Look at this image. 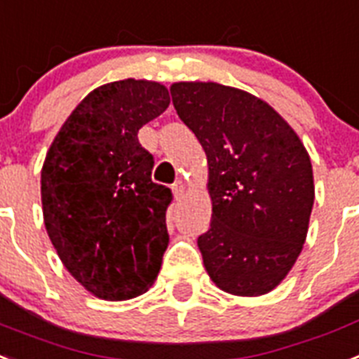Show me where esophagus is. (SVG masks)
<instances>
[{"label": "esophagus", "instance_id": "1", "mask_svg": "<svg viewBox=\"0 0 359 359\" xmlns=\"http://www.w3.org/2000/svg\"><path fill=\"white\" fill-rule=\"evenodd\" d=\"M184 189H186V186H184V182H182V180H177V182H175V184H173V195H175V198H177V201H179L182 195H184Z\"/></svg>", "mask_w": 359, "mask_h": 359}]
</instances>
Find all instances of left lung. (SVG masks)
Instances as JSON below:
<instances>
[{
	"mask_svg": "<svg viewBox=\"0 0 359 359\" xmlns=\"http://www.w3.org/2000/svg\"><path fill=\"white\" fill-rule=\"evenodd\" d=\"M208 158L212 222L197 239L221 290L263 296L287 277L309 231L314 177L305 146L257 96L213 82L171 86Z\"/></svg>",
	"mask_w": 359,
	"mask_h": 359,
	"instance_id": "8db88e82",
	"label": "left lung"
}]
</instances>
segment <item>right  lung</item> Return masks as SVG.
Segmentation results:
<instances>
[{"label":"right lung","instance_id":"add662e5","mask_svg":"<svg viewBox=\"0 0 359 359\" xmlns=\"http://www.w3.org/2000/svg\"><path fill=\"white\" fill-rule=\"evenodd\" d=\"M168 105L158 82L105 83L76 105L45 156L49 239L71 276L100 299L140 296L161 270L173 195L151 180L155 161L137 135Z\"/></svg>","mask_w":359,"mask_h":359}]
</instances>
